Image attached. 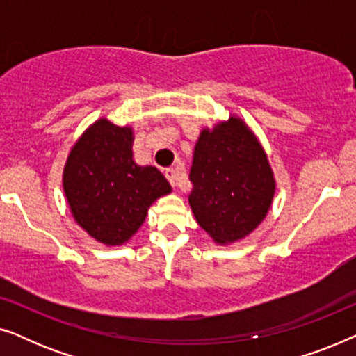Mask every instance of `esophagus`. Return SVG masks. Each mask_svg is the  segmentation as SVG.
<instances>
[{
	"label": "esophagus",
	"mask_w": 356,
	"mask_h": 356,
	"mask_svg": "<svg viewBox=\"0 0 356 356\" xmlns=\"http://www.w3.org/2000/svg\"><path fill=\"white\" fill-rule=\"evenodd\" d=\"M165 178L168 179L172 186H177V172H175L173 168H167V170H165Z\"/></svg>",
	"instance_id": "1"
}]
</instances>
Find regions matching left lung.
<instances>
[{
  "mask_svg": "<svg viewBox=\"0 0 356 356\" xmlns=\"http://www.w3.org/2000/svg\"><path fill=\"white\" fill-rule=\"evenodd\" d=\"M189 179V206L217 245H230L256 230L275 193L264 149L238 116L201 131Z\"/></svg>",
  "mask_w": 356,
  "mask_h": 356,
  "instance_id": "left-lung-1",
  "label": "left lung"
}]
</instances>
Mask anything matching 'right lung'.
Wrapping results in <instances>:
<instances>
[{
    "mask_svg": "<svg viewBox=\"0 0 356 356\" xmlns=\"http://www.w3.org/2000/svg\"><path fill=\"white\" fill-rule=\"evenodd\" d=\"M133 129L97 120L72 145L63 172L71 213L94 240L124 245L147 216L149 207L172 191L155 167L133 160Z\"/></svg>",
    "mask_w": 356,
    "mask_h": 356,
    "instance_id": "1",
    "label": "right lung"
}]
</instances>
